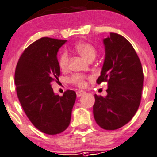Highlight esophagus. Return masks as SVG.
<instances>
[{
    "instance_id": "34e87169",
    "label": "esophagus",
    "mask_w": 157,
    "mask_h": 157,
    "mask_svg": "<svg viewBox=\"0 0 157 157\" xmlns=\"http://www.w3.org/2000/svg\"><path fill=\"white\" fill-rule=\"evenodd\" d=\"M85 93H86V92L83 90H78L76 92V96H77V97H81V96H82L83 94H85Z\"/></svg>"
}]
</instances>
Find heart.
<instances>
[{
    "label": "heart",
    "mask_w": 157,
    "mask_h": 157,
    "mask_svg": "<svg viewBox=\"0 0 157 157\" xmlns=\"http://www.w3.org/2000/svg\"><path fill=\"white\" fill-rule=\"evenodd\" d=\"M75 50L82 58H84L88 62L93 61L94 59H95L96 54H97V50L94 48V46L87 42L77 43L75 45ZM68 54L64 51L60 55V58H59V60L60 68L62 70H66L68 67ZM86 76H83V75H81V74H74L70 77L69 81H71V83L75 84V85L80 86V87H84L86 85Z\"/></svg>",
    "instance_id": "b5f03b06"
}]
</instances>
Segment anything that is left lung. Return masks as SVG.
Wrapping results in <instances>:
<instances>
[{
  "instance_id": "1",
  "label": "left lung",
  "mask_w": 157,
  "mask_h": 157,
  "mask_svg": "<svg viewBox=\"0 0 157 157\" xmlns=\"http://www.w3.org/2000/svg\"><path fill=\"white\" fill-rule=\"evenodd\" d=\"M105 59L96 82L107 81V96L94 95L96 123L114 130L133 118L140 104L144 85L141 62L132 45L122 36L111 33L103 39Z\"/></svg>"
}]
</instances>
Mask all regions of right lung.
Wrapping results in <instances>:
<instances>
[{
	"mask_svg": "<svg viewBox=\"0 0 157 157\" xmlns=\"http://www.w3.org/2000/svg\"><path fill=\"white\" fill-rule=\"evenodd\" d=\"M66 41L49 37L36 40L23 51L14 74L17 95L27 117L36 129L51 135L68 127L76 98L69 90L59 96L51 86L59 80L57 54Z\"/></svg>",
	"mask_w": 157,
	"mask_h": 157,
	"instance_id": "1",
	"label": "right lung"
}]
</instances>
